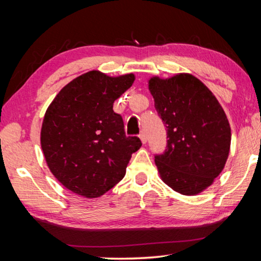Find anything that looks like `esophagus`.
I'll list each match as a JSON object with an SVG mask.
<instances>
[{"instance_id":"obj_1","label":"esophagus","mask_w":261,"mask_h":261,"mask_svg":"<svg viewBox=\"0 0 261 261\" xmlns=\"http://www.w3.org/2000/svg\"><path fill=\"white\" fill-rule=\"evenodd\" d=\"M139 137H140L141 143H143V144H146V143H147V135H146V132H145V131H141V132H140V135H139Z\"/></svg>"}]
</instances>
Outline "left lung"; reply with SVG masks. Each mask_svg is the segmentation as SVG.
<instances>
[{
	"instance_id": "obj_1",
	"label": "left lung",
	"mask_w": 261,
	"mask_h": 261,
	"mask_svg": "<svg viewBox=\"0 0 261 261\" xmlns=\"http://www.w3.org/2000/svg\"><path fill=\"white\" fill-rule=\"evenodd\" d=\"M154 106L167 127V148L155 155L163 182L176 192L204 191L223 170L231 131L214 94L189 73L149 79Z\"/></svg>"
}]
</instances>
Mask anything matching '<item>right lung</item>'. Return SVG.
<instances>
[{
	"label": "right lung",
	"instance_id": "obj_1",
	"mask_svg": "<svg viewBox=\"0 0 261 261\" xmlns=\"http://www.w3.org/2000/svg\"><path fill=\"white\" fill-rule=\"evenodd\" d=\"M135 82L132 73L109 77L100 71L74 78L45 114L41 148L57 180L73 193L98 198L124 177L138 137H126L122 116L113 110Z\"/></svg>",
	"mask_w": 261,
	"mask_h": 261
}]
</instances>
